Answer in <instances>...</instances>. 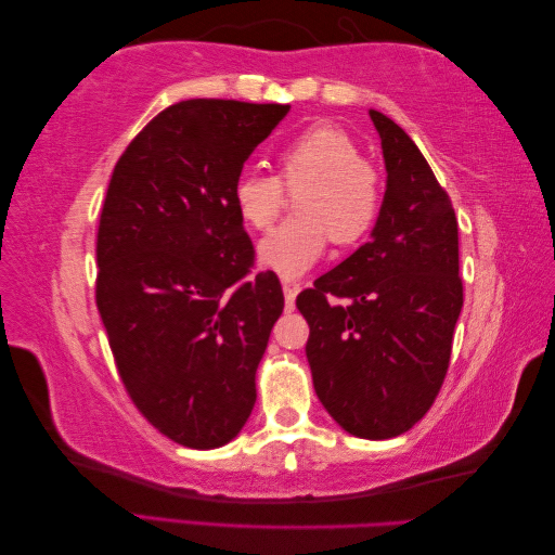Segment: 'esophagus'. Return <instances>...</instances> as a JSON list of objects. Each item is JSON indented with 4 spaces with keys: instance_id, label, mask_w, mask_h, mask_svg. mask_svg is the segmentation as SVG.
<instances>
[{
    "instance_id": "1",
    "label": "esophagus",
    "mask_w": 555,
    "mask_h": 555,
    "mask_svg": "<svg viewBox=\"0 0 555 555\" xmlns=\"http://www.w3.org/2000/svg\"><path fill=\"white\" fill-rule=\"evenodd\" d=\"M282 294H285V309H287V311H294V307H297L299 287L292 285V282H282Z\"/></svg>"
}]
</instances>
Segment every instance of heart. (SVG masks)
Listing matches in <instances>:
<instances>
[{
	"label": "heart",
	"mask_w": 555,
	"mask_h": 555,
	"mask_svg": "<svg viewBox=\"0 0 555 555\" xmlns=\"http://www.w3.org/2000/svg\"><path fill=\"white\" fill-rule=\"evenodd\" d=\"M278 177L244 172L234 182L232 203L251 230H268L285 203V189L299 191L304 218L280 224L258 244V263L294 280L321 261L327 240L349 246L373 230L383 208L376 169L361 160L347 131L315 124L294 135L278 153Z\"/></svg>",
	"instance_id": "obj_1"
}]
</instances>
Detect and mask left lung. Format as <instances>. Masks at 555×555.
I'll return each instance as SVG.
<instances>
[{
  "instance_id": "obj_1",
  "label": "left lung",
  "mask_w": 555,
  "mask_h": 555,
  "mask_svg": "<svg viewBox=\"0 0 555 555\" xmlns=\"http://www.w3.org/2000/svg\"><path fill=\"white\" fill-rule=\"evenodd\" d=\"M386 163L371 240L297 297L313 388L347 434L395 438L443 386L462 311L457 218L416 143L369 109Z\"/></svg>"
}]
</instances>
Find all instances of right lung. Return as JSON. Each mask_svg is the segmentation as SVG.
I'll return each mask as SVG.
<instances>
[{"label": "right lung", "instance_id": "add662e5", "mask_svg": "<svg viewBox=\"0 0 555 555\" xmlns=\"http://www.w3.org/2000/svg\"><path fill=\"white\" fill-rule=\"evenodd\" d=\"M289 105L184 100L121 153L98 228L95 301L129 398L175 443L212 450L242 431L256 369L285 309L232 189Z\"/></svg>", "mask_w": 555, "mask_h": 555}]
</instances>
